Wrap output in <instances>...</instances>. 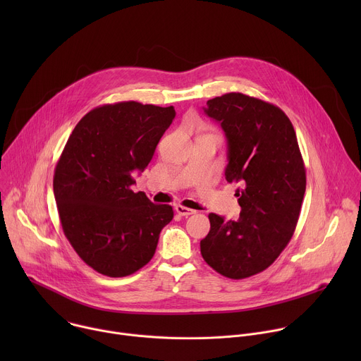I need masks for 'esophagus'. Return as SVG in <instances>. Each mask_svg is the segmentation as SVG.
Masks as SVG:
<instances>
[{"label":"esophagus","instance_id":"34e87169","mask_svg":"<svg viewBox=\"0 0 361 361\" xmlns=\"http://www.w3.org/2000/svg\"><path fill=\"white\" fill-rule=\"evenodd\" d=\"M176 212H177L178 216H183V217H188V216H191V214H195L194 210L187 209V207H184V205H180V204L176 205Z\"/></svg>","mask_w":361,"mask_h":361}]
</instances>
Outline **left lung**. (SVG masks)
<instances>
[{
	"label": "left lung",
	"instance_id": "left-lung-1",
	"mask_svg": "<svg viewBox=\"0 0 361 361\" xmlns=\"http://www.w3.org/2000/svg\"><path fill=\"white\" fill-rule=\"evenodd\" d=\"M204 113L227 137L226 180L240 183L238 220L210 213L200 241L204 262L241 280L270 267L290 243L305 192V167L294 127L274 104L241 92L207 101Z\"/></svg>",
	"mask_w": 361,
	"mask_h": 361
}]
</instances>
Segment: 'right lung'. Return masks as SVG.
I'll list each match as a JSON object with an SVG mask.
<instances>
[{"label":"right lung","instance_id":"obj_1","mask_svg":"<svg viewBox=\"0 0 361 361\" xmlns=\"http://www.w3.org/2000/svg\"><path fill=\"white\" fill-rule=\"evenodd\" d=\"M176 117L173 106L137 101L99 106L73 130L54 171L63 231L80 259L99 274L126 277L156 252L174 212L134 192L142 171Z\"/></svg>","mask_w":361,"mask_h":361}]
</instances>
